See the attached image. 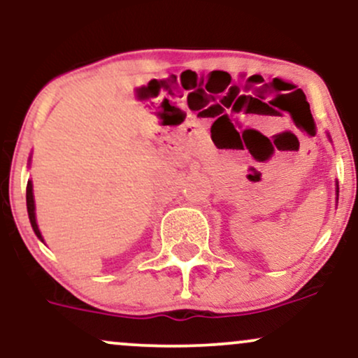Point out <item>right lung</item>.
<instances>
[{
    "label": "right lung",
    "mask_w": 358,
    "mask_h": 358,
    "mask_svg": "<svg viewBox=\"0 0 358 358\" xmlns=\"http://www.w3.org/2000/svg\"><path fill=\"white\" fill-rule=\"evenodd\" d=\"M27 208H28V217H30V222H31V227H34L36 237H38L40 241H43L35 219V200H34V187H31V182L27 183Z\"/></svg>",
    "instance_id": "right-lung-1"
}]
</instances>
